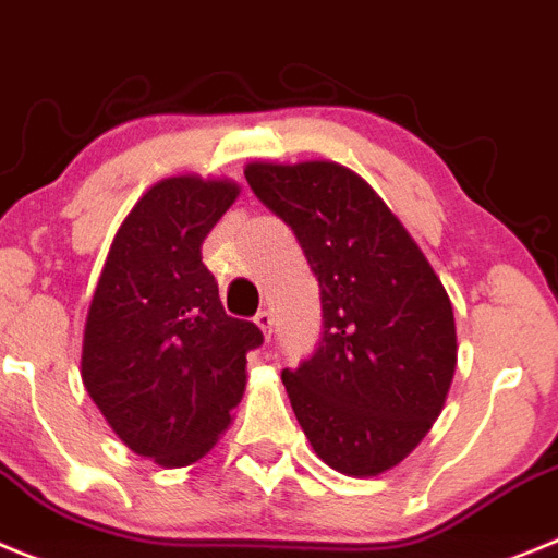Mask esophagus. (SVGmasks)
Returning a JSON list of instances; mask_svg holds the SVG:
<instances>
[{
    "label": "esophagus",
    "instance_id": "esophagus-1",
    "mask_svg": "<svg viewBox=\"0 0 558 558\" xmlns=\"http://www.w3.org/2000/svg\"><path fill=\"white\" fill-rule=\"evenodd\" d=\"M255 325H258L260 333H264V336H267V339H269V336H272V325H275L272 311H267V308L258 311V314H255Z\"/></svg>",
    "mask_w": 558,
    "mask_h": 558
}]
</instances>
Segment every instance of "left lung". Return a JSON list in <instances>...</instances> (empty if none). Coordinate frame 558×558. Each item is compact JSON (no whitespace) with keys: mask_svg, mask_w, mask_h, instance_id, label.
Masks as SVG:
<instances>
[{"mask_svg":"<svg viewBox=\"0 0 558 558\" xmlns=\"http://www.w3.org/2000/svg\"><path fill=\"white\" fill-rule=\"evenodd\" d=\"M319 280L323 341L283 386L311 448L336 473L398 466L445 409L456 373L448 291L375 189L333 160L244 167Z\"/></svg>","mask_w":558,"mask_h":558,"instance_id":"obj_1","label":"left lung"}]
</instances>
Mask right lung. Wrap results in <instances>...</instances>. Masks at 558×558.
<instances>
[{"label":"right lung","instance_id":"right-lung-1","mask_svg":"<svg viewBox=\"0 0 558 558\" xmlns=\"http://www.w3.org/2000/svg\"><path fill=\"white\" fill-rule=\"evenodd\" d=\"M228 178L149 185L119 225L85 316L83 384L133 453L189 466L228 430L264 336L228 316L205 235L239 197Z\"/></svg>","mask_w":558,"mask_h":558}]
</instances>
